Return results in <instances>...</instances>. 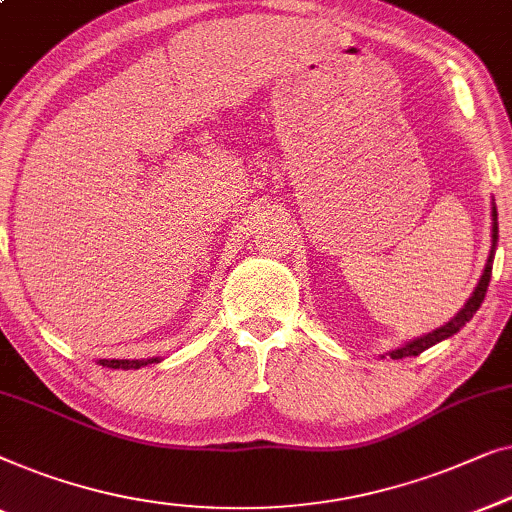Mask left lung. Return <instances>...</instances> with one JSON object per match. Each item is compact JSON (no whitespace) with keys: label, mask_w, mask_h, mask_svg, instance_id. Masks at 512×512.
Wrapping results in <instances>:
<instances>
[{"label":"left lung","mask_w":512,"mask_h":512,"mask_svg":"<svg viewBox=\"0 0 512 512\" xmlns=\"http://www.w3.org/2000/svg\"><path fill=\"white\" fill-rule=\"evenodd\" d=\"M492 250H489V257H487V264H485V271H482V276L478 280V285H475L473 294L469 297V301H466L462 311H459L455 318H452L450 322H445L443 327H438L431 331V334H424L420 338H413V341L403 343L401 348L392 350L390 357L392 359H401V357H413V355H420V352H424L427 348H431V345L441 343L445 341V338H450L452 334H457L459 329H462L466 322H469L475 311H478L482 299H485L487 294V287H489V278H492V262H494V250H496V241H499V222H496V206L492 204Z\"/></svg>","instance_id":"8db88e82"}]
</instances>
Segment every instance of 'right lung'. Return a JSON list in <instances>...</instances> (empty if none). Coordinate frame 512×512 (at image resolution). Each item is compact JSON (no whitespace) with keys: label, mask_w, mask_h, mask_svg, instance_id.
I'll return each mask as SVG.
<instances>
[{"label":"right lung","mask_w":512,"mask_h":512,"mask_svg":"<svg viewBox=\"0 0 512 512\" xmlns=\"http://www.w3.org/2000/svg\"><path fill=\"white\" fill-rule=\"evenodd\" d=\"M153 362H160V359H99V364L109 366V369H141V366H148Z\"/></svg>","instance_id":"obj_1"}]
</instances>
